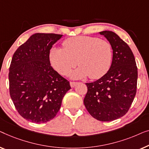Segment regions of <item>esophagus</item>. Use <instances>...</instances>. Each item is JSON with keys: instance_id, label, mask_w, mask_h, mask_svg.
<instances>
[{"instance_id": "esophagus-1", "label": "esophagus", "mask_w": 149, "mask_h": 149, "mask_svg": "<svg viewBox=\"0 0 149 149\" xmlns=\"http://www.w3.org/2000/svg\"><path fill=\"white\" fill-rule=\"evenodd\" d=\"M70 84L71 87L74 88L75 86V84H77V82H76V81H70Z\"/></svg>"}]
</instances>
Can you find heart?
<instances>
[{
	"instance_id": "heart-1",
	"label": "heart",
	"mask_w": 149,
	"mask_h": 149,
	"mask_svg": "<svg viewBox=\"0 0 149 149\" xmlns=\"http://www.w3.org/2000/svg\"><path fill=\"white\" fill-rule=\"evenodd\" d=\"M63 49L53 48L49 54L50 62L57 72L68 75L77 65L80 68L73 74L74 78L88 76L96 79L107 72L111 63L113 50L104 40L92 36H76L63 42Z\"/></svg>"
}]
</instances>
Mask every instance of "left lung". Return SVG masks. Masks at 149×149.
Segmentation results:
<instances>
[{
  "mask_svg": "<svg viewBox=\"0 0 149 149\" xmlns=\"http://www.w3.org/2000/svg\"><path fill=\"white\" fill-rule=\"evenodd\" d=\"M113 49L112 63L107 74L94 82L86 83L84 103L89 113L101 121H111L128 111L137 88L138 69L129 46L111 31H102Z\"/></svg>",
  "mask_w": 149,
  "mask_h": 149,
  "instance_id": "1",
  "label": "left lung"
}]
</instances>
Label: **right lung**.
Returning a JSON list of instances; mask_svg holds the SVG:
<instances>
[{"instance_id": "obj_1", "label": "right lung", "mask_w": 149, "mask_h": 149, "mask_svg": "<svg viewBox=\"0 0 149 149\" xmlns=\"http://www.w3.org/2000/svg\"><path fill=\"white\" fill-rule=\"evenodd\" d=\"M61 34L37 33L16 50L9 67L10 96L22 117L42 123L56 116L70 81L51 65L50 50Z\"/></svg>"}]
</instances>
